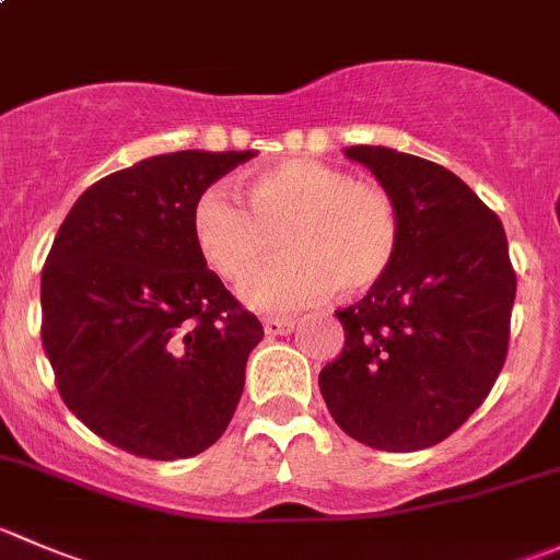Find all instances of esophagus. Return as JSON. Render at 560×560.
<instances>
[{
  "mask_svg": "<svg viewBox=\"0 0 560 560\" xmlns=\"http://www.w3.org/2000/svg\"><path fill=\"white\" fill-rule=\"evenodd\" d=\"M265 334L268 336H284V334H290L292 328H295V319H279V317H268L265 319Z\"/></svg>",
  "mask_w": 560,
  "mask_h": 560,
  "instance_id": "esophagus-1",
  "label": "esophagus"
}]
</instances>
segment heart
I'll list each match as a JSON object with an SVG mask.
<instances>
[{
    "instance_id": "obj_1",
    "label": "heart",
    "mask_w": 560,
    "mask_h": 560,
    "mask_svg": "<svg viewBox=\"0 0 560 560\" xmlns=\"http://www.w3.org/2000/svg\"><path fill=\"white\" fill-rule=\"evenodd\" d=\"M243 208L224 188L199 194L191 232L205 262L230 284H243L276 254L287 257L254 276L243 290L268 314L298 312L330 290L366 292L399 252L401 221L394 197L377 183L314 159L265 166L243 183Z\"/></svg>"
}]
</instances>
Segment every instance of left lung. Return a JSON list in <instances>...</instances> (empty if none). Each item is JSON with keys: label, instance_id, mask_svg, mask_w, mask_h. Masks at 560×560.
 Masks as SVG:
<instances>
[{"label": "left lung", "instance_id": "left-lung-1", "mask_svg": "<svg viewBox=\"0 0 560 560\" xmlns=\"http://www.w3.org/2000/svg\"><path fill=\"white\" fill-rule=\"evenodd\" d=\"M399 208L388 273L339 308L345 347L319 372L336 424L380 452L446 441L487 399L509 352L514 276L501 219L454 172L355 144Z\"/></svg>", "mask_w": 560, "mask_h": 560}]
</instances>
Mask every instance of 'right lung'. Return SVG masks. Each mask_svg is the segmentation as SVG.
<instances>
[{"label":"right lung","mask_w":560,"mask_h":560,"mask_svg":"<svg viewBox=\"0 0 560 560\" xmlns=\"http://www.w3.org/2000/svg\"><path fill=\"white\" fill-rule=\"evenodd\" d=\"M248 159L180 150L103 177L75 199L43 265L40 336L59 396L136 457L205 452L241 401L265 330L202 259L191 210Z\"/></svg>","instance_id":"add662e5"}]
</instances>
